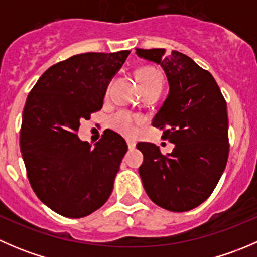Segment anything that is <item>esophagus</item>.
Wrapping results in <instances>:
<instances>
[{"instance_id": "obj_1", "label": "esophagus", "mask_w": 257, "mask_h": 257, "mask_svg": "<svg viewBox=\"0 0 257 257\" xmlns=\"http://www.w3.org/2000/svg\"><path fill=\"white\" fill-rule=\"evenodd\" d=\"M126 144H128L129 149H134V148H136V142L131 141V139H128V141H126Z\"/></svg>"}]
</instances>
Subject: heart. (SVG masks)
Instances as JSON below:
<instances>
[{"instance_id": "heart-1", "label": "heart", "mask_w": 257, "mask_h": 257, "mask_svg": "<svg viewBox=\"0 0 257 257\" xmlns=\"http://www.w3.org/2000/svg\"><path fill=\"white\" fill-rule=\"evenodd\" d=\"M137 79L142 90L150 89V88L163 87V74L158 68L153 66H143L137 69ZM141 116L133 113L121 110L113 114L109 118V126L118 133L125 137H133L137 133V126L141 123Z\"/></svg>"}]
</instances>
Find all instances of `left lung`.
Returning a JSON list of instances; mask_svg holds the SVG:
<instances>
[{"instance_id":"obj_1","label":"left lung","mask_w":257,"mask_h":257,"mask_svg":"<svg viewBox=\"0 0 257 257\" xmlns=\"http://www.w3.org/2000/svg\"><path fill=\"white\" fill-rule=\"evenodd\" d=\"M137 54L160 64L167 74L169 94L153 126L174 144L169 154L155 144H137L144 155L139 174L153 203L169 211H189L211 195L226 167V102L211 73L186 54H165L164 48H137Z\"/></svg>"}]
</instances>
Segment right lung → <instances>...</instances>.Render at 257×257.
Instances as JSON below:
<instances>
[{"instance_id":"1","label":"right lung","mask_w":257,"mask_h":257,"mask_svg":"<svg viewBox=\"0 0 257 257\" xmlns=\"http://www.w3.org/2000/svg\"><path fill=\"white\" fill-rule=\"evenodd\" d=\"M129 51L76 54L49 67L28 94L20 148L36 195L62 216L78 219L105 204L128 150L112 131L94 148L77 136L103 107L107 87Z\"/></svg>"}]
</instances>
